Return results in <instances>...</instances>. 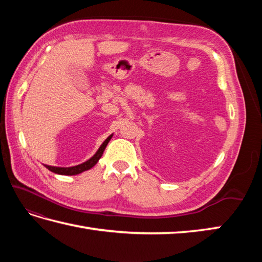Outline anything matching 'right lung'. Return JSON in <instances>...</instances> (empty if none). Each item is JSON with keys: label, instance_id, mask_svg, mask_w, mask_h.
<instances>
[{"label": "right lung", "instance_id": "add662e5", "mask_svg": "<svg viewBox=\"0 0 262 262\" xmlns=\"http://www.w3.org/2000/svg\"><path fill=\"white\" fill-rule=\"evenodd\" d=\"M111 137H113V135H110L107 138V140H105L102 143V145L100 146V148L98 149V152L94 154L90 160H88L86 162H84V163L75 165V166H71V168H57V166H51V165H45V166L49 171H52V172H54V173H57V174H65V176L79 174V173H81V172L91 169L92 166L97 164V162L100 160V158L102 157L104 148H105V146H107V144L109 143V141L111 140Z\"/></svg>", "mask_w": 262, "mask_h": 262}]
</instances>
